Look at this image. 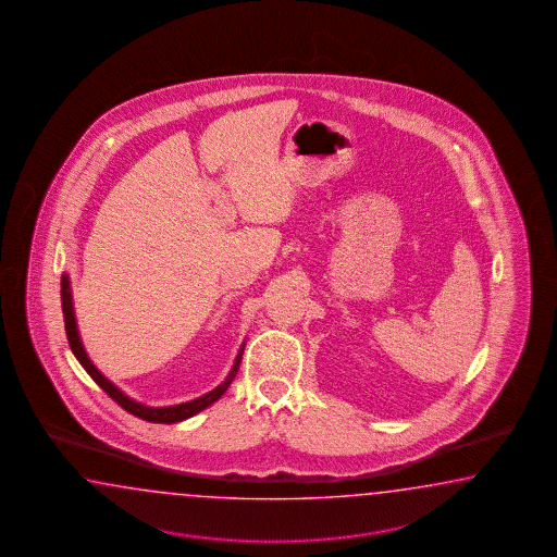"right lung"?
I'll use <instances>...</instances> for the list:
<instances>
[{
	"instance_id": "right-lung-1",
	"label": "right lung",
	"mask_w": 557,
	"mask_h": 557,
	"mask_svg": "<svg viewBox=\"0 0 557 557\" xmlns=\"http://www.w3.org/2000/svg\"><path fill=\"white\" fill-rule=\"evenodd\" d=\"M62 309L63 322H65V335H67V342H70V347H72V351H74L77 361H79V363L84 366V370L91 375V380H94L108 396L112 397L113 401H117L125 411H129L132 416H136L139 420L151 421V423H175V421L187 420V418L196 416L201 409L211 406L213 401H218V399L225 394V389L230 387V384L234 382L235 373L239 370V361H242L244 347L239 349V354H237V358H235L234 368L230 371V375H227L215 389H211L210 394L198 397V399H191V401H186V404H180V406L148 408V406L137 404L134 399L124 396L110 380H106V377L101 375V371L96 370V366L87 358L84 346H82V342H79L77 325H75L74 306H72V292H70V280H67V275H62Z\"/></svg>"
}]
</instances>
